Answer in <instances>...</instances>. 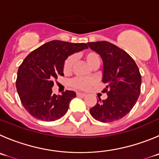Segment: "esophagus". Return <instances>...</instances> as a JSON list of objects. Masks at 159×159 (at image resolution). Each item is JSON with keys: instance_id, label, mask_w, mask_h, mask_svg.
<instances>
[{"instance_id": "esophagus-1", "label": "esophagus", "mask_w": 159, "mask_h": 159, "mask_svg": "<svg viewBox=\"0 0 159 159\" xmlns=\"http://www.w3.org/2000/svg\"><path fill=\"white\" fill-rule=\"evenodd\" d=\"M77 96H81V97H84V96H85V94H84V93H77Z\"/></svg>"}]
</instances>
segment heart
Here are the masks:
<instances>
[{"label":"heart","mask_w":159,"mask_h":159,"mask_svg":"<svg viewBox=\"0 0 159 159\" xmlns=\"http://www.w3.org/2000/svg\"><path fill=\"white\" fill-rule=\"evenodd\" d=\"M84 59L92 68L95 66L100 65V57L97 52L93 51H89L84 55ZM75 64V56H69L63 63V72L65 74H69L72 71ZM93 84V80L87 79V78H77L71 81L70 84L74 88L78 89H87Z\"/></svg>","instance_id":"heart-1"}]
</instances>
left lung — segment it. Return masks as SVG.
Here are the masks:
<instances>
[{
	"instance_id": "8db88e82",
	"label": "left lung",
	"mask_w": 159,
	"mask_h": 159,
	"mask_svg": "<svg viewBox=\"0 0 159 159\" xmlns=\"http://www.w3.org/2000/svg\"><path fill=\"white\" fill-rule=\"evenodd\" d=\"M88 45L97 52L103 63V93L107 98L90 108V114L97 121L112 122L129 113L140 93L141 75L133 58L124 50L107 41L89 42Z\"/></svg>"
}]
</instances>
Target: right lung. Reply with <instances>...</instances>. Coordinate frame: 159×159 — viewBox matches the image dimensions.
Segmentation results:
<instances>
[{"instance_id":"obj_1","label":"right lung","mask_w":159,"mask_h":159,"mask_svg":"<svg viewBox=\"0 0 159 159\" xmlns=\"http://www.w3.org/2000/svg\"><path fill=\"white\" fill-rule=\"evenodd\" d=\"M88 48L84 43L62 41L47 42L30 53L19 66L16 89L21 103L33 117L53 121L66 115L76 93L66 90L62 95L52 94V88L59 75H63L66 58Z\"/></svg>"}]
</instances>
